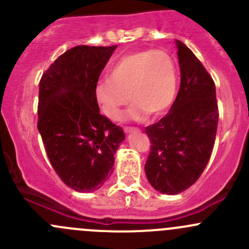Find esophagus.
<instances>
[{"label":"esophagus","mask_w":249,"mask_h":249,"mask_svg":"<svg viewBox=\"0 0 249 249\" xmlns=\"http://www.w3.org/2000/svg\"><path fill=\"white\" fill-rule=\"evenodd\" d=\"M137 127H131V126H125L124 127V131L125 132H131V131H137Z\"/></svg>","instance_id":"obj_1"}]
</instances>
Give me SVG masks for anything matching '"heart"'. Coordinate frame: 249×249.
I'll return each instance as SVG.
<instances>
[{"label": "heart", "mask_w": 249, "mask_h": 249, "mask_svg": "<svg viewBox=\"0 0 249 249\" xmlns=\"http://www.w3.org/2000/svg\"><path fill=\"white\" fill-rule=\"evenodd\" d=\"M177 70L162 50H141L120 57L109 70V78L95 87V99L102 113L120 120L130 104L129 117L142 120L148 114L160 117L171 108L177 95Z\"/></svg>", "instance_id": "b5f03b06"}]
</instances>
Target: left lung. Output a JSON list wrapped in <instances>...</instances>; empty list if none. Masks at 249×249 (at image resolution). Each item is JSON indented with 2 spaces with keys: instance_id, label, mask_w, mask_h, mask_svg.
Returning a JSON list of instances; mask_svg holds the SVG:
<instances>
[{
  "instance_id": "1",
  "label": "left lung",
  "mask_w": 249,
  "mask_h": 249,
  "mask_svg": "<svg viewBox=\"0 0 249 249\" xmlns=\"http://www.w3.org/2000/svg\"><path fill=\"white\" fill-rule=\"evenodd\" d=\"M180 85L170 112L145 127L150 152L144 165L148 180L162 194L175 195L194 184L207 166L217 135L215 85L184 43L177 41Z\"/></svg>"
}]
</instances>
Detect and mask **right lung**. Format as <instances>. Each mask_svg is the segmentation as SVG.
Listing matches in <instances>:
<instances>
[{
    "label": "right lung",
    "mask_w": 249,
    "mask_h": 249,
    "mask_svg": "<svg viewBox=\"0 0 249 249\" xmlns=\"http://www.w3.org/2000/svg\"><path fill=\"white\" fill-rule=\"evenodd\" d=\"M117 46H77L60 55L39 80L37 127L53 169L76 192L100 189L125 139L100 113L95 87Z\"/></svg>",
    "instance_id": "1"
}]
</instances>
